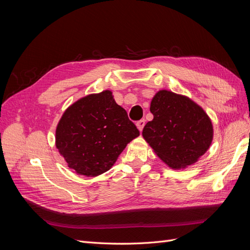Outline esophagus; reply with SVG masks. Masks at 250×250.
<instances>
[{"label":"esophagus","instance_id":"esophagus-1","mask_svg":"<svg viewBox=\"0 0 250 250\" xmlns=\"http://www.w3.org/2000/svg\"><path fill=\"white\" fill-rule=\"evenodd\" d=\"M145 120H140L139 122L137 123V127H138V129L140 130V131H142L143 130V128H144V126H145Z\"/></svg>","mask_w":250,"mask_h":250}]
</instances>
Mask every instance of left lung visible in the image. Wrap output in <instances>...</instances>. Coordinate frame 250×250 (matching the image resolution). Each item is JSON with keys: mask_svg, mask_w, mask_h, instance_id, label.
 <instances>
[{"mask_svg": "<svg viewBox=\"0 0 250 250\" xmlns=\"http://www.w3.org/2000/svg\"><path fill=\"white\" fill-rule=\"evenodd\" d=\"M150 111L153 120L144 127L143 138L169 168L186 169L210 147L213 123L191 98L161 89L151 100Z\"/></svg>", "mask_w": 250, "mask_h": 250, "instance_id": "8db88e82", "label": "left lung"}]
</instances>
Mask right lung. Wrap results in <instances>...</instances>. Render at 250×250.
Listing matches in <instances>:
<instances>
[{
    "instance_id": "right-lung-1",
    "label": "right lung",
    "mask_w": 250,
    "mask_h": 250,
    "mask_svg": "<svg viewBox=\"0 0 250 250\" xmlns=\"http://www.w3.org/2000/svg\"><path fill=\"white\" fill-rule=\"evenodd\" d=\"M140 131L126 110L105 89L71 104L60 118L55 146L78 175L96 177L108 171Z\"/></svg>"
}]
</instances>
